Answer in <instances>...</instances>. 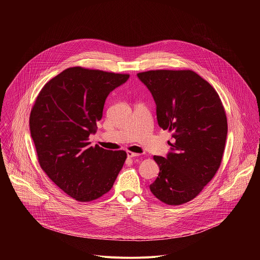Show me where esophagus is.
I'll return each instance as SVG.
<instances>
[{
    "instance_id": "1",
    "label": "esophagus",
    "mask_w": 260,
    "mask_h": 260,
    "mask_svg": "<svg viewBox=\"0 0 260 260\" xmlns=\"http://www.w3.org/2000/svg\"><path fill=\"white\" fill-rule=\"evenodd\" d=\"M140 154H138V153H135V152H132V151H127V156L128 157H130V158H132V157H137V156H139Z\"/></svg>"
}]
</instances>
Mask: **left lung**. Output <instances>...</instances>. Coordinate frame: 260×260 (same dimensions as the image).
Listing matches in <instances>:
<instances>
[{"mask_svg": "<svg viewBox=\"0 0 260 260\" xmlns=\"http://www.w3.org/2000/svg\"><path fill=\"white\" fill-rule=\"evenodd\" d=\"M137 76L154 98L159 126L173 138L166 158L153 157L160 171L150 190L165 204H183L220 167L227 136L222 102L215 89L191 70H151Z\"/></svg>", "mask_w": 260, "mask_h": 260, "instance_id": "obj_1", "label": "left lung"}]
</instances>
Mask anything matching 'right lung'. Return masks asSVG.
Here are the masks:
<instances>
[{"label": "right lung", "mask_w": 260, "mask_h": 260, "mask_svg": "<svg viewBox=\"0 0 260 260\" xmlns=\"http://www.w3.org/2000/svg\"><path fill=\"white\" fill-rule=\"evenodd\" d=\"M128 74L72 67L40 91L30 114L38 161L48 177L80 202L95 200L114 184L127 154L90 146L105 100Z\"/></svg>", "instance_id": "add662e5"}]
</instances>
